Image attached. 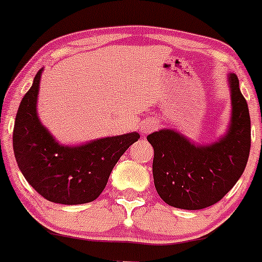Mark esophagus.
<instances>
[{
    "mask_svg": "<svg viewBox=\"0 0 262 262\" xmlns=\"http://www.w3.org/2000/svg\"><path fill=\"white\" fill-rule=\"evenodd\" d=\"M155 128H156L155 123H152V121H144L141 126V132L143 134H147V133H149V132H152Z\"/></svg>",
    "mask_w": 262,
    "mask_h": 262,
    "instance_id": "1",
    "label": "esophagus"
}]
</instances>
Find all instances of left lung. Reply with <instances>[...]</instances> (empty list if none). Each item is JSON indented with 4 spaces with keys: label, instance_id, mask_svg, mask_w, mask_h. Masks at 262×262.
<instances>
[{
    "label": "left lung",
    "instance_id": "1",
    "mask_svg": "<svg viewBox=\"0 0 262 262\" xmlns=\"http://www.w3.org/2000/svg\"><path fill=\"white\" fill-rule=\"evenodd\" d=\"M231 121L213 143L195 144L173 129L147 137L155 150L153 180L166 204L186 210L204 209L218 203L234 186L247 165L251 120L247 102L234 73H228Z\"/></svg>",
    "mask_w": 262,
    "mask_h": 262
}]
</instances>
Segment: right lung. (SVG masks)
<instances>
[{
    "mask_svg": "<svg viewBox=\"0 0 262 262\" xmlns=\"http://www.w3.org/2000/svg\"><path fill=\"white\" fill-rule=\"evenodd\" d=\"M43 68L18 106L14 126L15 158L26 181L53 203L77 205L94 202L106 186L113 168L139 139L137 132L95 139L78 146L55 141L38 116Z\"/></svg>",
    "mask_w": 262,
    "mask_h": 262,
    "instance_id": "right-lung-1",
    "label": "right lung"
}]
</instances>
